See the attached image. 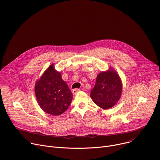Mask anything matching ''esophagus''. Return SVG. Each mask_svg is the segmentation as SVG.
<instances>
[{"label": "esophagus", "mask_w": 160, "mask_h": 160, "mask_svg": "<svg viewBox=\"0 0 160 160\" xmlns=\"http://www.w3.org/2000/svg\"><path fill=\"white\" fill-rule=\"evenodd\" d=\"M80 89H78V88H75V89H74L73 90H72V93L74 94V95H76L78 92H80Z\"/></svg>", "instance_id": "34e87169"}]
</instances>
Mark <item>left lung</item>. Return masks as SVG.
Returning <instances> with one entry per match:
<instances>
[{"label": "left lung", "instance_id": "1", "mask_svg": "<svg viewBox=\"0 0 160 160\" xmlns=\"http://www.w3.org/2000/svg\"><path fill=\"white\" fill-rule=\"evenodd\" d=\"M122 93V84L114 70L102 72L97 78L90 97L100 108L107 109L112 108L119 100Z\"/></svg>", "mask_w": 160, "mask_h": 160}]
</instances>
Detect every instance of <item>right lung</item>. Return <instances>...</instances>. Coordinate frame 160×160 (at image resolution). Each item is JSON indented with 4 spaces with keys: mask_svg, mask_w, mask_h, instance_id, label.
<instances>
[{
    "mask_svg": "<svg viewBox=\"0 0 160 160\" xmlns=\"http://www.w3.org/2000/svg\"><path fill=\"white\" fill-rule=\"evenodd\" d=\"M52 64L35 86V93L41 108L46 113L58 116L63 113L70 105L72 93L63 81L60 72Z\"/></svg>",
    "mask_w": 160,
    "mask_h": 160,
    "instance_id": "1",
    "label": "right lung"
}]
</instances>
